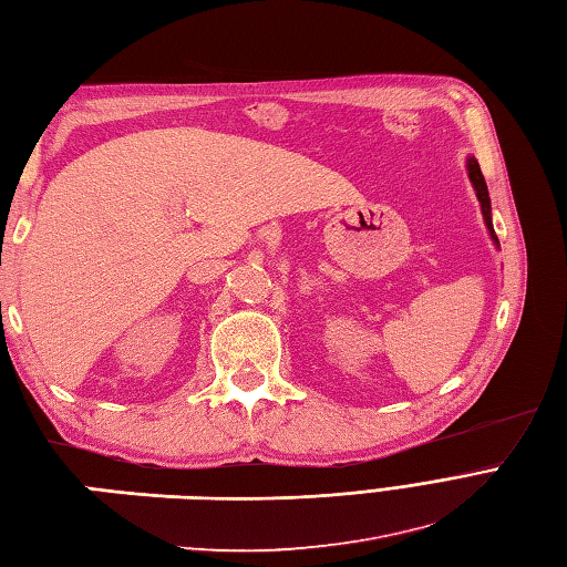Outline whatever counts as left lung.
I'll return each instance as SVG.
<instances>
[{
	"label": "left lung",
	"mask_w": 567,
	"mask_h": 567,
	"mask_svg": "<svg viewBox=\"0 0 567 567\" xmlns=\"http://www.w3.org/2000/svg\"><path fill=\"white\" fill-rule=\"evenodd\" d=\"M468 177H471V182H473V186H475L477 200H481V206H483V216H485L487 230H489V235H493V240L497 243V235H495V230H493V218H489V196H487V184H485V177H483V172H481V165H477V159H475V157H471V159H468Z\"/></svg>",
	"instance_id": "left-lung-1"
}]
</instances>
